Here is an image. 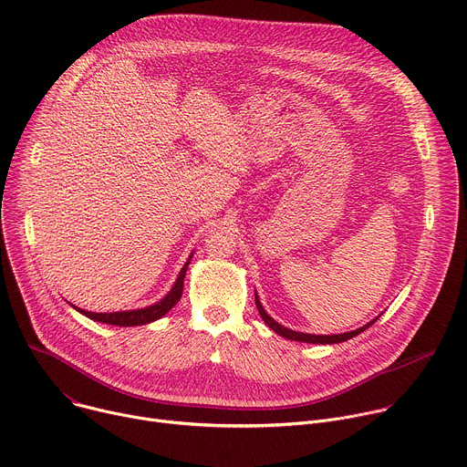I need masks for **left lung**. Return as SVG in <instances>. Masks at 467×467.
<instances>
[{"mask_svg": "<svg viewBox=\"0 0 467 467\" xmlns=\"http://www.w3.org/2000/svg\"><path fill=\"white\" fill-rule=\"evenodd\" d=\"M254 303H256L258 314L262 316L264 323L268 325L272 330H275L279 337H283V338H288V340H296V342H306V344H340V342H348V340H351V338L358 337L360 332H364L368 327H371V325L377 321V317H375L371 323H368V325H364V327H360V328H357V330H351V332H344V335H330V337L305 335V332H296V330H290V328H286V327L279 325V323H277L274 317H270L268 314H265V310L262 308V305H260L258 297H254Z\"/></svg>", "mask_w": 467, "mask_h": 467, "instance_id": "1", "label": "left lung"}]
</instances>
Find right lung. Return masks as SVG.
Returning a JSON list of instances; mask_svg holds the SVG:
<instances>
[{
  "label": "right lung",
  "mask_w": 467,
  "mask_h": 467,
  "mask_svg": "<svg viewBox=\"0 0 467 467\" xmlns=\"http://www.w3.org/2000/svg\"><path fill=\"white\" fill-rule=\"evenodd\" d=\"M192 258V256H190ZM190 260L182 265V270L173 285V288L170 290V294L161 299L157 305H151L148 308H139V310H125V312H109V314H98V312H88L83 308H78L81 314H85L87 317L94 319V321H101V323H109V325H119V327H132V325H146L151 323L159 317H162L168 310H171V306L177 305V301L182 296V285H184V275H186V268H188Z\"/></svg>",
  "instance_id": "obj_1"
}]
</instances>
